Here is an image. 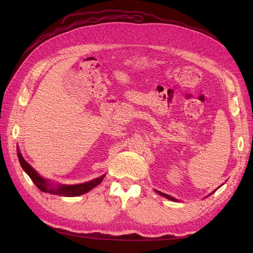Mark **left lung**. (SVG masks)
Returning a JSON list of instances; mask_svg holds the SVG:
<instances>
[{
  "label": "left lung",
  "instance_id": "left-lung-1",
  "mask_svg": "<svg viewBox=\"0 0 253 253\" xmlns=\"http://www.w3.org/2000/svg\"><path fill=\"white\" fill-rule=\"evenodd\" d=\"M156 192L159 194V195H162V196H165L166 198H168V200H170V201H173V202H175V201H177L176 200V198H174V197H172V196H170V195H168V194H166V193H163V192H160V191H157V190H155ZM212 193H214V192H212ZM211 193V194H212ZM210 194V195H211Z\"/></svg>",
  "mask_w": 253,
  "mask_h": 253
}]
</instances>
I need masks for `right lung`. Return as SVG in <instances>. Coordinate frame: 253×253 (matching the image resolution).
I'll return each instance as SVG.
<instances>
[{
  "mask_svg": "<svg viewBox=\"0 0 253 253\" xmlns=\"http://www.w3.org/2000/svg\"><path fill=\"white\" fill-rule=\"evenodd\" d=\"M18 157H19V162L21 167L23 168L27 175L30 177V179L33 180L35 185L39 188L42 192H47L51 194H57L61 196H68V197H73V196H79L84 193L88 192L93 188L98 186L99 183L102 181L105 175L100 176V177L95 178L90 181L84 182V183H79V185H61V183H58V185H53V183L50 182V180L43 178L42 176L39 175V173H37V171L34 169V168L30 166L26 160L23 158L20 150L18 149Z\"/></svg>",
  "mask_w": 253,
  "mask_h": 253,
  "instance_id": "obj_1",
  "label": "right lung"
}]
</instances>
